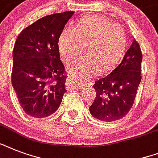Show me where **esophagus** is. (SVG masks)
<instances>
[{
  "label": "esophagus",
  "instance_id": "34e87169",
  "mask_svg": "<svg viewBox=\"0 0 158 158\" xmlns=\"http://www.w3.org/2000/svg\"><path fill=\"white\" fill-rule=\"evenodd\" d=\"M92 82H89V85H92ZM67 84L68 86L72 87V88H77V85L74 83V76H69L68 79H67Z\"/></svg>",
  "mask_w": 158,
  "mask_h": 158
}]
</instances>
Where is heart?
Masks as SVG:
<instances>
[{
    "instance_id": "obj_1",
    "label": "heart",
    "mask_w": 158,
    "mask_h": 158,
    "mask_svg": "<svg viewBox=\"0 0 158 158\" xmlns=\"http://www.w3.org/2000/svg\"><path fill=\"white\" fill-rule=\"evenodd\" d=\"M125 46L124 29L98 15L84 17L74 27L65 28L58 40L60 54L65 62L78 59L86 48V58L69 67L70 74L85 76L93 75L100 68H113L122 56Z\"/></svg>"
}]
</instances>
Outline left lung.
Returning <instances> with one entry per match:
<instances>
[{"label":"left lung","mask_w":158,"mask_h":158,"mask_svg":"<svg viewBox=\"0 0 158 158\" xmlns=\"http://www.w3.org/2000/svg\"><path fill=\"white\" fill-rule=\"evenodd\" d=\"M142 53L134 39L122 60L112 71L96 79V98L89 106L94 118L111 122L123 118L132 107L141 82Z\"/></svg>","instance_id":"left-lung-1"}]
</instances>
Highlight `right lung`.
<instances>
[{
    "label": "right lung",
    "mask_w": 158,
    "mask_h": 158,
    "mask_svg": "<svg viewBox=\"0 0 158 158\" xmlns=\"http://www.w3.org/2000/svg\"><path fill=\"white\" fill-rule=\"evenodd\" d=\"M74 11L41 18L23 29L13 50L11 82L23 111L34 118L56 111L66 92L58 40Z\"/></svg>",
    "instance_id": "obj_1"
}]
</instances>
